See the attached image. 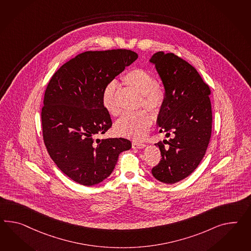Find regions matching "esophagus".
Instances as JSON below:
<instances>
[{
	"label": "esophagus",
	"instance_id": "34e87169",
	"mask_svg": "<svg viewBox=\"0 0 251 251\" xmlns=\"http://www.w3.org/2000/svg\"><path fill=\"white\" fill-rule=\"evenodd\" d=\"M147 145L145 143H140V142H132V147L133 148H144Z\"/></svg>",
	"mask_w": 251,
	"mask_h": 251
}]
</instances>
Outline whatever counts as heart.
Instances as JSON below:
<instances>
[{
    "label": "heart",
    "instance_id": "obj_1",
    "mask_svg": "<svg viewBox=\"0 0 251 251\" xmlns=\"http://www.w3.org/2000/svg\"><path fill=\"white\" fill-rule=\"evenodd\" d=\"M123 83L141 95L140 105L152 112H157L165 103L166 95L160 85L156 84L154 75L145 69L135 68L126 72L122 76ZM117 84L115 81L106 84L103 91L102 102L103 107L111 116H116L119 110L115 101ZM152 116L146 110L123 116L115 126L116 133L132 139H142L147 135L152 126Z\"/></svg>",
    "mask_w": 251,
    "mask_h": 251
}]
</instances>
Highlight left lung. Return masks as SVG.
Listing matches in <instances>:
<instances>
[{"instance_id": "obj_1", "label": "left lung", "mask_w": 251, "mask_h": 251, "mask_svg": "<svg viewBox=\"0 0 251 251\" xmlns=\"http://www.w3.org/2000/svg\"><path fill=\"white\" fill-rule=\"evenodd\" d=\"M150 62L166 91L157 124L160 132L173 136L155 144L162 157L152 174L160 182L175 184L192 173L206 153L212 131L211 91L195 67L172 52L157 51Z\"/></svg>"}]
</instances>
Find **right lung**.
I'll list each match as a JSON object with an SVG mask.
<instances>
[{"label": "right lung", "instance_id": "1", "mask_svg": "<svg viewBox=\"0 0 251 251\" xmlns=\"http://www.w3.org/2000/svg\"><path fill=\"white\" fill-rule=\"evenodd\" d=\"M138 55L126 49L82 52L53 74L42 107L45 148L68 177L84 186L109 176L118 156L131 148L126 138L97 139L112 126L103 107L106 84L135 62Z\"/></svg>", "mask_w": 251, "mask_h": 251}]
</instances>
